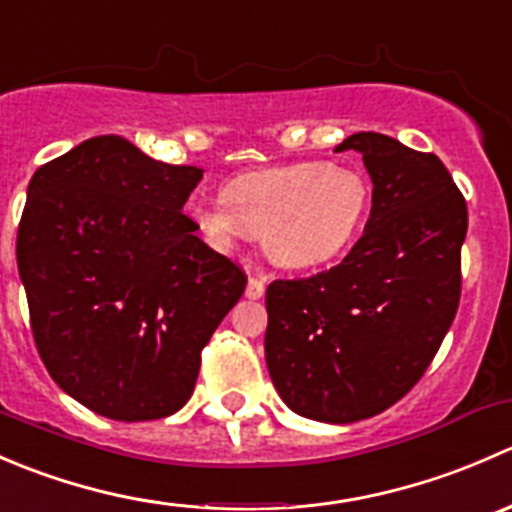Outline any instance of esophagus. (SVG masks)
<instances>
[{
    "label": "esophagus",
    "mask_w": 512,
    "mask_h": 512,
    "mask_svg": "<svg viewBox=\"0 0 512 512\" xmlns=\"http://www.w3.org/2000/svg\"><path fill=\"white\" fill-rule=\"evenodd\" d=\"M262 294H265V282H262L260 277H250V280H247V287H245V297L260 299Z\"/></svg>",
    "instance_id": "1"
}]
</instances>
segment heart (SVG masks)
Here are the masks:
<instances>
[{
	"instance_id": "1",
	"label": "heart",
	"mask_w": 512,
	"mask_h": 512,
	"mask_svg": "<svg viewBox=\"0 0 512 512\" xmlns=\"http://www.w3.org/2000/svg\"><path fill=\"white\" fill-rule=\"evenodd\" d=\"M369 208L364 173L324 160H297L235 175L223 185V200L193 203L188 215L213 247L225 250L252 232L262 237L265 255L277 267L314 270L354 245Z\"/></svg>"
}]
</instances>
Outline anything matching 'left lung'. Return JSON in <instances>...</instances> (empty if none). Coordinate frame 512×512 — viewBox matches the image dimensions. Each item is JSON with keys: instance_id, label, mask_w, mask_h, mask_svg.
Wrapping results in <instances>:
<instances>
[{"instance_id": "left-lung-1", "label": "left lung", "mask_w": 512, "mask_h": 512, "mask_svg": "<svg viewBox=\"0 0 512 512\" xmlns=\"http://www.w3.org/2000/svg\"><path fill=\"white\" fill-rule=\"evenodd\" d=\"M334 151L361 153L371 215L337 267L267 287L265 359L294 414L354 423L409 394L451 329L468 208L433 153L374 131Z\"/></svg>"}]
</instances>
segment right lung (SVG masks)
Wrapping results in <instances>:
<instances>
[{"mask_svg":"<svg viewBox=\"0 0 512 512\" xmlns=\"http://www.w3.org/2000/svg\"><path fill=\"white\" fill-rule=\"evenodd\" d=\"M203 168L96 136L29 180L17 265L51 379L113 421H153L193 396L200 352L247 277L183 205Z\"/></svg>","mask_w":512,"mask_h":512,"instance_id":"add662e5","label":"right lung"}]
</instances>
